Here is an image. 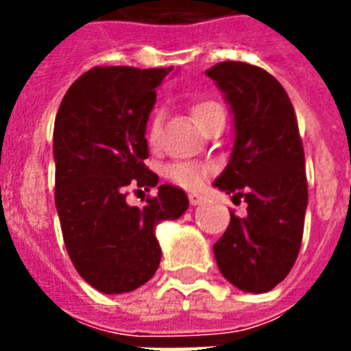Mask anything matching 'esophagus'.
Segmentation results:
<instances>
[{
    "label": "esophagus",
    "instance_id": "obj_1",
    "mask_svg": "<svg viewBox=\"0 0 351 351\" xmlns=\"http://www.w3.org/2000/svg\"><path fill=\"white\" fill-rule=\"evenodd\" d=\"M189 202H191V206H198V204L204 202V197L198 193H189Z\"/></svg>",
    "mask_w": 351,
    "mask_h": 351
}]
</instances>
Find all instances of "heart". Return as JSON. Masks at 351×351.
Segmentation results:
<instances>
[{"label": "heart", "instance_id": "1", "mask_svg": "<svg viewBox=\"0 0 351 351\" xmlns=\"http://www.w3.org/2000/svg\"><path fill=\"white\" fill-rule=\"evenodd\" d=\"M222 107L219 104L209 100L197 101L195 106L191 107L193 120L197 121L198 127L204 125V121L208 120L213 112H217ZM160 129H162V123H160V117H154L149 123L147 129V142L149 145H156L160 140ZM209 167L202 164H195V162H184V164H175L171 165L167 169V176L171 180L178 184L180 187H186V189H197L204 184V180L208 178Z\"/></svg>", "mask_w": 351, "mask_h": 351}]
</instances>
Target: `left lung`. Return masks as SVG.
<instances>
[{
	"instance_id": "obj_1",
	"label": "left lung",
	"mask_w": 351,
	"mask_h": 351,
	"mask_svg": "<svg viewBox=\"0 0 351 351\" xmlns=\"http://www.w3.org/2000/svg\"><path fill=\"white\" fill-rule=\"evenodd\" d=\"M206 74L224 95L234 127L230 162L213 186L247 204L242 219L231 213L215 258L234 288L266 293L293 267L304 231L308 182L297 118L264 69L224 62Z\"/></svg>"
}]
</instances>
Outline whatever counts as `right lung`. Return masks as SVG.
<instances>
[{
    "instance_id": "1",
    "label": "right lung",
    "mask_w": 351,
    "mask_h": 351,
    "mask_svg": "<svg viewBox=\"0 0 351 351\" xmlns=\"http://www.w3.org/2000/svg\"><path fill=\"white\" fill-rule=\"evenodd\" d=\"M167 69L95 67L80 76L54 121L56 211L76 271L101 293L140 288L158 269L156 226L189 208L187 195L169 184L143 208L125 202L129 187L149 191V114Z\"/></svg>"
}]
</instances>
